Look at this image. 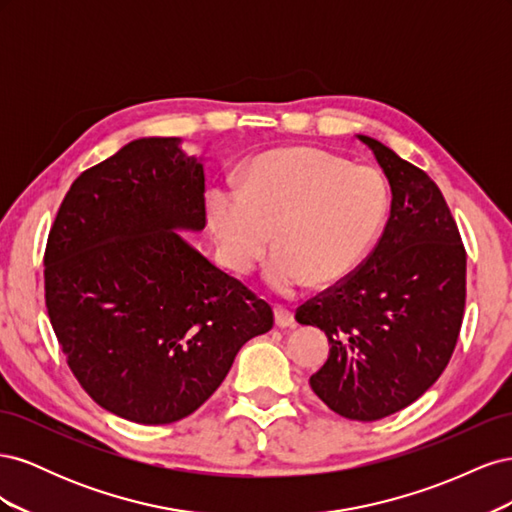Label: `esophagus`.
<instances>
[{
    "label": "esophagus",
    "instance_id": "esophagus-1",
    "mask_svg": "<svg viewBox=\"0 0 512 512\" xmlns=\"http://www.w3.org/2000/svg\"><path fill=\"white\" fill-rule=\"evenodd\" d=\"M275 324L280 329H288L294 327V314L286 307H275Z\"/></svg>",
    "mask_w": 512,
    "mask_h": 512
}]
</instances>
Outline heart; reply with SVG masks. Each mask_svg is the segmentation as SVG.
Listing matches in <instances>:
<instances>
[{
  "label": "heart",
  "instance_id": "heart-1",
  "mask_svg": "<svg viewBox=\"0 0 512 512\" xmlns=\"http://www.w3.org/2000/svg\"><path fill=\"white\" fill-rule=\"evenodd\" d=\"M386 209L378 170L312 147L262 153L247 168L243 192L207 194V220L226 267L252 273L275 243L280 254L267 282L286 297L309 282L324 288L348 280L374 247Z\"/></svg>",
  "mask_w": 512,
  "mask_h": 512
}]
</instances>
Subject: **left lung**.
<instances>
[{"label": "left lung", "mask_w": 512, "mask_h": 512, "mask_svg": "<svg viewBox=\"0 0 512 512\" xmlns=\"http://www.w3.org/2000/svg\"><path fill=\"white\" fill-rule=\"evenodd\" d=\"M391 185V215L376 250L348 280L297 309L329 337L312 391L350 421L410 406L440 378L466 307V250L436 183L376 138L356 134Z\"/></svg>", "instance_id": "obj_1"}]
</instances>
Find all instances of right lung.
<instances>
[{
  "instance_id": "add662e5",
  "label": "right lung",
  "mask_w": 512,
  "mask_h": 512,
  "mask_svg": "<svg viewBox=\"0 0 512 512\" xmlns=\"http://www.w3.org/2000/svg\"><path fill=\"white\" fill-rule=\"evenodd\" d=\"M205 220L203 158L136 138L79 175L44 252V299L76 380L104 410L168 425L198 410L271 307L181 237Z\"/></svg>"
}]
</instances>
